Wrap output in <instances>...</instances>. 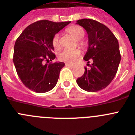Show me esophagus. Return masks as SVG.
<instances>
[{"label":"esophagus","mask_w":135,"mask_h":135,"mask_svg":"<svg viewBox=\"0 0 135 135\" xmlns=\"http://www.w3.org/2000/svg\"><path fill=\"white\" fill-rule=\"evenodd\" d=\"M66 66H69V67H71V68L74 67V66L71 65V64H68V63H66Z\"/></svg>","instance_id":"esophagus-1"}]
</instances>
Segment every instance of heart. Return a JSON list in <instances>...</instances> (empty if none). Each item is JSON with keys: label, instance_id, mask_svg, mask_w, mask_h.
I'll return each instance as SVG.
<instances>
[{"label": "heart", "instance_id": "obj_1", "mask_svg": "<svg viewBox=\"0 0 135 135\" xmlns=\"http://www.w3.org/2000/svg\"><path fill=\"white\" fill-rule=\"evenodd\" d=\"M68 31L72 36H74L77 40L81 39L84 36V32L83 29L78 26H73V27H70L69 29H68ZM59 39H60L59 35L56 34L54 36V38L52 40V44L55 49H57L60 47ZM80 45H82L83 44L80 42ZM80 51L78 49H64L59 54L58 59L62 62L71 64L74 62L77 57L80 56Z\"/></svg>", "mask_w": 135, "mask_h": 135}]
</instances>
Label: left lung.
<instances>
[{
	"mask_svg": "<svg viewBox=\"0 0 135 135\" xmlns=\"http://www.w3.org/2000/svg\"><path fill=\"white\" fill-rule=\"evenodd\" d=\"M76 24L86 31L89 46L84 60L92 62L90 69L77 79L78 86L88 92H97L108 86L114 79L121 61L117 39L108 27L92 19H81Z\"/></svg>",
	"mask_w": 135,
	"mask_h": 135,
	"instance_id": "8db88e82",
	"label": "left lung"
}]
</instances>
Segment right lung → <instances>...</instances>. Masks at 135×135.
Segmentation results:
<instances>
[{"mask_svg":"<svg viewBox=\"0 0 135 135\" xmlns=\"http://www.w3.org/2000/svg\"><path fill=\"white\" fill-rule=\"evenodd\" d=\"M42 20L29 25L17 38L13 51V64L19 78L27 88L43 93L52 90L57 84L64 63L45 64L55 58L52 40L70 23Z\"/></svg>","mask_w":135,"mask_h":135,"instance_id":"add662e5","label":"right lung"}]
</instances>
